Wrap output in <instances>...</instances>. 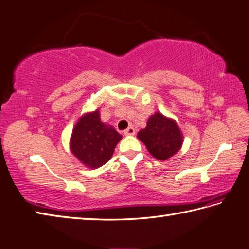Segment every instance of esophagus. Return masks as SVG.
<instances>
[{
    "mask_svg": "<svg viewBox=\"0 0 249 249\" xmlns=\"http://www.w3.org/2000/svg\"><path fill=\"white\" fill-rule=\"evenodd\" d=\"M124 135H126V137H129V135H134L135 130H134L133 126H129L128 129L124 131Z\"/></svg>",
    "mask_w": 249,
    "mask_h": 249,
    "instance_id": "obj_1",
    "label": "esophagus"
}]
</instances>
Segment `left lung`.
I'll return each instance as SVG.
<instances>
[{
	"label": "left lung",
	"instance_id": "1",
	"mask_svg": "<svg viewBox=\"0 0 249 249\" xmlns=\"http://www.w3.org/2000/svg\"><path fill=\"white\" fill-rule=\"evenodd\" d=\"M140 141L152 156L166 160L180 151L183 143L182 133L173 119L167 118L160 112H155L147 120L146 128L138 133Z\"/></svg>",
	"mask_w": 249,
	"mask_h": 249
}]
</instances>
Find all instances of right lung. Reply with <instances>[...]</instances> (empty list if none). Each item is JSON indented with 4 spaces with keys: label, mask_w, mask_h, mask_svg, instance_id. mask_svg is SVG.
Masks as SVG:
<instances>
[{
    "label": "right lung",
    "mask_w": 249,
    "mask_h": 249,
    "mask_svg": "<svg viewBox=\"0 0 249 249\" xmlns=\"http://www.w3.org/2000/svg\"><path fill=\"white\" fill-rule=\"evenodd\" d=\"M121 139L111 125L102 123L97 109L78 120L70 138V151L86 167L97 169L111 158Z\"/></svg>",
    "instance_id": "obj_1"
}]
</instances>
